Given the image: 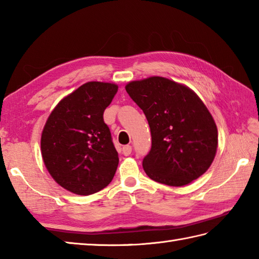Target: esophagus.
<instances>
[{
  "instance_id": "1",
  "label": "esophagus",
  "mask_w": 259,
  "mask_h": 259,
  "mask_svg": "<svg viewBox=\"0 0 259 259\" xmlns=\"http://www.w3.org/2000/svg\"><path fill=\"white\" fill-rule=\"evenodd\" d=\"M131 151H133V148H131V146L126 145V146L122 147V153H123L124 156H129L130 153H131Z\"/></svg>"
}]
</instances>
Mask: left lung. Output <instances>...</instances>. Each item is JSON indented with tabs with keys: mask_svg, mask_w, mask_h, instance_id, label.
<instances>
[{
	"mask_svg": "<svg viewBox=\"0 0 259 259\" xmlns=\"http://www.w3.org/2000/svg\"><path fill=\"white\" fill-rule=\"evenodd\" d=\"M125 90L150 126L151 149L142 161L148 177L180 187L205 174L216 156L218 131L199 97L162 76L129 82Z\"/></svg>",
	"mask_w": 259,
	"mask_h": 259,
	"instance_id": "obj_1",
	"label": "left lung"
}]
</instances>
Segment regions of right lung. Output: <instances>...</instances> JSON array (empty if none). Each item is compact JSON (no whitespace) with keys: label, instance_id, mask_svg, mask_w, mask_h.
<instances>
[{"label":"right lung","instance_id":"obj_1","mask_svg":"<svg viewBox=\"0 0 259 259\" xmlns=\"http://www.w3.org/2000/svg\"><path fill=\"white\" fill-rule=\"evenodd\" d=\"M117 91L114 83L87 82L58 103L43 128L48 171L73 194L92 195L113 179L119 157L103 112Z\"/></svg>","mask_w":259,"mask_h":259}]
</instances>
